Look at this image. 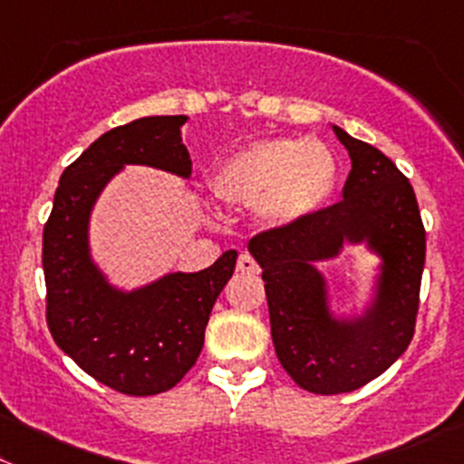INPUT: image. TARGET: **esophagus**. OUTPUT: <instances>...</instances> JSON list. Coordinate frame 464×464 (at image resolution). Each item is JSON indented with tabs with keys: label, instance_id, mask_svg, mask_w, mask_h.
<instances>
[{
	"label": "esophagus",
	"instance_id": "34e87169",
	"mask_svg": "<svg viewBox=\"0 0 464 464\" xmlns=\"http://www.w3.org/2000/svg\"><path fill=\"white\" fill-rule=\"evenodd\" d=\"M237 271L241 273H250V276H255V273H259V264L255 262L253 257H250L248 253H244L239 257V262H237Z\"/></svg>",
	"mask_w": 464,
	"mask_h": 464
}]
</instances>
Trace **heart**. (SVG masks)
Wrapping results in <instances>:
<instances>
[{
    "mask_svg": "<svg viewBox=\"0 0 464 464\" xmlns=\"http://www.w3.org/2000/svg\"><path fill=\"white\" fill-rule=\"evenodd\" d=\"M337 184V159L319 139L273 136L223 159L209 178L211 193L232 207H255L273 227L314 216Z\"/></svg>",
    "mask_w": 464,
    "mask_h": 464,
    "instance_id": "b5f03b06",
    "label": "heart"
}]
</instances>
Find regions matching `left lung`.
I'll return each instance as SVG.
<instances>
[{
	"label": "left lung",
	"mask_w": 464,
	"mask_h": 464,
	"mask_svg": "<svg viewBox=\"0 0 464 464\" xmlns=\"http://www.w3.org/2000/svg\"><path fill=\"white\" fill-rule=\"evenodd\" d=\"M351 157L343 200L291 227L259 232L248 244L266 282L277 360L312 394L360 390L394 364L414 334L426 229L412 184L373 145L333 125ZM343 243H367L382 257L372 303L355 320L329 312L327 285L315 264Z\"/></svg>",
	"instance_id": "8db88e82"
}]
</instances>
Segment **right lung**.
Wrapping results in <instances>:
<instances>
[{
    "mask_svg": "<svg viewBox=\"0 0 464 464\" xmlns=\"http://www.w3.org/2000/svg\"><path fill=\"white\" fill-rule=\"evenodd\" d=\"M187 116H150L102 134L61 175L43 229L47 328L56 346L97 382L130 396L178 385L196 364L216 298L235 273L237 250L209 268L169 273L134 291L116 289L88 248L92 205L130 163L191 175L182 143Z\"/></svg>",
    "mask_w": 464,
    "mask_h": 464,
    "instance_id": "1",
    "label": "right lung"
}]
</instances>
